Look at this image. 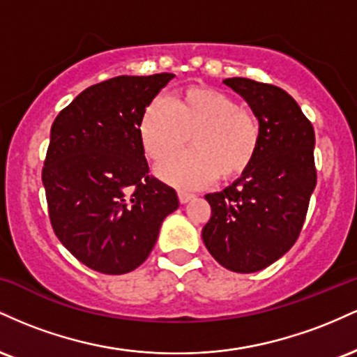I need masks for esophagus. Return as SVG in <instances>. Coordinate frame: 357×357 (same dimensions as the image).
<instances>
[{"label":"esophagus","mask_w":357,"mask_h":357,"mask_svg":"<svg viewBox=\"0 0 357 357\" xmlns=\"http://www.w3.org/2000/svg\"><path fill=\"white\" fill-rule=\"evenodd\" d=\"M178 198H179V203L184 204V203L191 202V199L195 198V195H191V192H186V191H179Z\"/></svg>","instance_id":"1"}]
</instances>
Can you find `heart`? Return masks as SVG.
<instances>
[{"mask_svg":"<svg viewBox=\"0 0 357 357\" xmlns=\"http://www.w3.org/2000/svg\"><path fill=\"white\" fill-rule=\"evenodd\" d=\"M195 149L171 155L155 173L179 188H203L216 176L231 178L253 161L260 139L255 116L233 97L213 89H190L181 100L161 93L139 124L147 158L159 161L190 141Z\"/></svg>","mask_w":357,"mask_h":357,"instance_id":"obj_1","label":"heart"}]
</instances>
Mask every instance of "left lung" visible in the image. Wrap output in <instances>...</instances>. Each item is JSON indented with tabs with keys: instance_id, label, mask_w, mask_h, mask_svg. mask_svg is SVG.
Wrapping results in <instances>:
<instances>
[{
	"instance_id": "left-lung-1",
	"label": "left lung",
	"mask_w": 357,
	"mask_h": 357,
	"mask_svg": "<svg viewBox=\"0 0 357 357\" xmlns=\"http://www.w3.org/2000/svg\"><path fill=\"white\" fill-rule=\"evenodd\" d=\"M223 82L248 102L260 139L240 178L204 196L211 218L202 236L220 265L253 273L285 255L301 235L317 183L314 127L280 87L243 77Z\"/></svg>"
}]
</instances>
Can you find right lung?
<instances>
[{
  "instance_id": "right-lung-1",
  "label": "right lung",
  "mask_w": 357,
  "mask_h": 357,
  "mask_svg": "<svg viewBox=\"0 0 357 357\" xmlns=\"http://www.w3.org/2000/svg\"><path fill=\"white\" fill-rule=\"evenodd\" d=\"M173 77H114L53 121L42 171L48 216L61 245L96 272L122 275L144 264L179 206L173 188L149 176L139 136L146 107Z\"/></svg>"
}]
</instances>
